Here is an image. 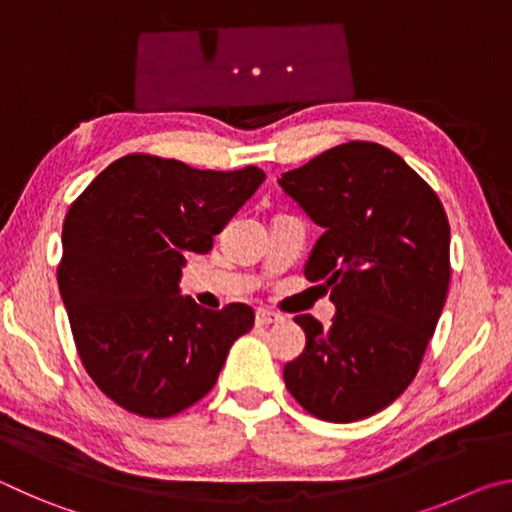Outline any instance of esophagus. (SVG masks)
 I'll use <instances>...</instances> for the list:
<instances>
[{
  "label": "esophagus",
  "mask_w": 512,
  "mask_h": 512,
  "mask_svg": "<svg viewBox=\"0 0 512 512\" xmlns=\"http://www.w3.org/2000/svg\"><path fill=\"white\" fill-rule=\"evenodd\" d=\"M277 320H282L280 314H273V311H268V309H257L255 323H257L259 327H268V325L277 323Z\"/></svg>",
  "instance_id": "obj_1"
}]
</instances>
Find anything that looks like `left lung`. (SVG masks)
I'll use <instances>...</instances> for the list:
<instances>
[{
  "mask_svg": "<svg viewBox=\"0 0 512 512\" xmlns=\"http://www.w3.org/2000/svg\"><path fill=\"white\" fill-rule=\"evenodd\" d=\"M277 183L323 228L305 275L336 307L329 329L296 316L307 343L284 384L320 420L370 418L406 391L438 325L447 214L400 155L372 142L334 146Z\"/></svg>",
  "mask_w": 512,
  "mask_h": 512,
  "instance_id": "8db88e82",
  "label": "left lung"
}]
</instances>
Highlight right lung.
Here are the masks:
<instances>
[{
	"instance_id": "1",
	"label": "right lung",
	"mask_w": 512,
	"mask_h": 512,
	"mask_svg": "<svg viewBox=\"0 0 512 512\" xmlns=\"http://www.w3.org/2000/svg\"><path fill=\"white\" fill-rule=\"evenodd\" d=\"M264 171H201L126 155L103 169L63 223L58 289L88 375L121 409L171 418L212 391L253 329L248 305L205 309L180 293L187 255L212 250Z\"/></svg>"
}]
</instances>
